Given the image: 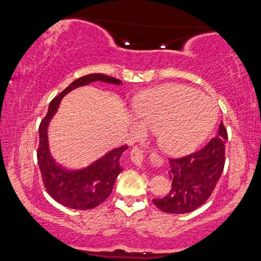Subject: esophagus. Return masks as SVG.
<instances>
[{"label":"esophagus","instance_id":"34e87169","mask_svg":"<svg viewBox=\"0 0 261 261\" xmlns=\"http://www.w3.org/2000/svg\"><path fill=\"white\" fill-rule=\"evenodd\" d=\"M130 158H131V160H132V162L135 163V165L140 166L141 162H143V160H144V153L139 147L136 146V147L131 149Z\"/></svg>","mask_w":261,"mask_h":261}]
</instances>
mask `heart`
<instances>
[{"mask_svg":"<svg viewBox=\"0 0 261 261\" xmlns=\"http://www.w3.org/2000/svg\"><path fill=\"white\" fill-rule=\"evenodd\" d=\"M139 134L159 131V144L174 156L193 152L213 130L218 108L194 88L167 85L144 94L136 103Z\"/></svg>","mask_w":261,"mask_h":261,"instance_id":"obj_1","label":"heart"}]
</instances>
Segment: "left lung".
<instances>
[{
  "label": "left lung",
  "mask_w": 261,
  "mask_h": 261,
  "mask_svg": "<svg viewBox=\"0 0 261 261\" xmlns=\"http://www.w3.org/2000/svg\"><path fill=\"white\" fill-rule=\"evenodd\" d=\"M227 139V129L221 122L218 135L199 151L169 159L171 189L167 196L153 199L154 205L165 213L184 214L205 204L223 171Z\"/></svg>",
  "instance_id": "8db88e82"
}]
</instances>
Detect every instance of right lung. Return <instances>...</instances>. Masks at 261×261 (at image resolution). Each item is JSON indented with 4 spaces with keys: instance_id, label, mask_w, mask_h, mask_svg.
<instances>
[{
    "instance_id": "right-lung-1",
    "label": "right lung",
    "mask_w": 261,
    "mask_h": 261,
    "mask_svg": "<svg viewBox=\"0 0 261 261\" xmlns=\"http://www.w3.org/2000/svg\"><path fill=\"white\" fill-rule=\"evenodd\" d=\"M105 82L121 85L120 79L102 73H91L76 79L61 93L53 99L46 116L39 126V147L37 151L38 165L46 191L51 198L63 206L73 210H91L107 199L118 174L123 170L120 158L127 145L112 149L91 166L81 170H67L56 165L48 147V124L59 108L61 99L73 88L87 85L92 82Z\"/></svg>"
}]
</instances>
